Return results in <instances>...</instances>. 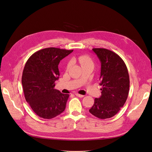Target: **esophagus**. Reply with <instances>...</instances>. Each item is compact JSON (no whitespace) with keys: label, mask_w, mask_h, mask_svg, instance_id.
<instances>
[{"label":"esophagus","mask_w":152,"mask_h":152,"mask_svg":"<svg viewBox=\"0 0 152 152\" xmlns=\"http://www.w3.org/2000/svg\"><path fill=\"white\" fill-rule=\"evenodd\" d=\"M75 96H77V97H83L85 96H83V95H81V94H78V93H76L75 94Z\"/></svg>","instance_id":"1"}]
</instances>
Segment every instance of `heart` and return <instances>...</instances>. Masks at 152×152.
Instances as JSON below:
<instances>
[{
  "label": "heart",
  "instance_id": "1",
  "mask_svg": "<svg viewBox=\"0 0 152 152\" xmlns=\"http://www.w3.org/2000/svg\"><path fill=\"white\" fill-rule=\"evenodd\" d=\"M76 60L80 64L81 67H84L86 66H93L94 63H93V61L91 58L90 56H89L87 55H81L77 57ZM71 66V62H69L67 66V68H69Z\"/></svg>",
  "mask_w": 152,
  "mask_h": 152
}]
</instances>
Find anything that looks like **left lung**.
<instances>
[{"mask_svg": "<svg viewBox=\"0 0 152 152\" xmlns=\"http://www.w3.org/2000/svg\"><path fill=\"white\" fill-rule=\"evenodd\" d=\"M101 63L100 85L102 95L94 99L89 110L99 119L111 118L123 107L130 88L128 69L122 58L115 52L103 48H94Z\"/></svg>", "mask_w": 152, "mask_h": 152, "instance_id": "1", "label": "left lung"}]
</instances>
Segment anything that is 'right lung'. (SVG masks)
<instances>
[{"label": "right lung", "mask_w": 152, "mask_h": 152, "mask_svg": "<svg viewBox=\"0 0 152 152\" xmlns=\"http://www.w3.org/2000/svg\"><path fill=\"white\" fill-rule=\"evenodd\" d=\"M73 50L49 48L34 53L26 63L22 76L25 99L37 115L52 119L62 113L69 94L54 89L59 78L58 64Z\"/></svg>", "instance_id": "add662e5"}]
</instances>
